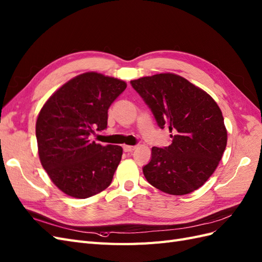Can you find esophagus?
Returning <instances> with one entry per match:
<instances>
[{
  "label": "esophagus",
  "mask_w": 262,
  "mask_h": 262,
  "mask_svg": "<svg viewBox=\"0 0 262 262\" xmlns=\"http://www.w3.org/2000/svg\"><path fill=\"white\" fill-rule=\"evenodd\" d=\"M135 146H128V145H124L123 146V149H124V151L125 152H132V151H134L135 150Z\"/></svg>",
  "instance_id": "esophagus-1"
}]
</instances>
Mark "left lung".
I'll return each instance as SVG.
<instances>
[{
    "label": "left lung",
    "instance_id": "obj_1",
    "mask_svg": "<svg viewBox=\"0 0 262 262\" xmlns=\"http://www.w3.org/2000/svg\"><path fill=\"white\" fill-rule=\"evenodd\" d=\"M151 110L160 128L169 127L172 144L152 147L143 168L158 190L184 195L198 190L217 168L227 144L224 117L211 95L174 73L130 81Z\"/></svg>",
    "mask_w": 262,
    "mask_h": 262
}]
</instances>
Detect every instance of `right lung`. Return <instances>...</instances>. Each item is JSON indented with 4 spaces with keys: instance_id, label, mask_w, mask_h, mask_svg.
I'll return each mask as SVG.
<instances>
[{
    "instance_id": "add662e5",
    "label": "right lung",
    "mask_w": 262,
    "mask_h": 262,
    "mask_svg": "<svg viewBox=\"0 0 262 262\" xmlns=\"http://www.w3.org/2000/svg\"><path fill=\"white\" fill-rule=\"evenodd\" d=\"M126 82L98 72L71 79L43 104L36 122L42 168L67 195L86 199L105 190L122 159L121 146L96 144L94 129L107 126V111Z\"/></svg>"
}]
</instances>
